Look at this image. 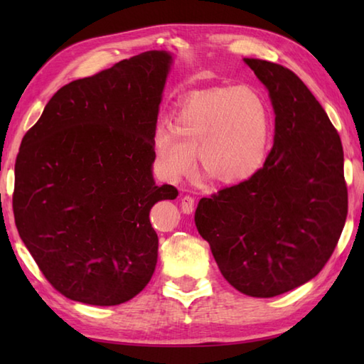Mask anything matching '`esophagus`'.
Returning a JSON list of instances; mask_svg holds the SVG:
<instances>
[{"label":"esophagus","mask_w":364,"mask_h":364,"mask_svg":"<svg viewBox=\"0 0 364 364\" xmlns=\"http://www.w3.org/2000/svg\"><path fill=\"white\" fill-rule=\"evenodd\" d=\"M194 205H196L194 197L184 196V197L181 198V210H183V213L191 214L192 211H194Z\"/></svg>","instance_id":"obj_1"}]
</instances>
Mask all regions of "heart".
I'll return each instance as SVG.
<instances>
[{
	"mask_svg": "<svg viewBox=\"0 0 364 364\" xmlns=\"http://www.w3.org/2000/svg\"><path fill=\"white\" fill-rule=\"evenodd\" d=\"M269 106L250 86L213 87L178 105L168 127L153 136L154 162L167 183H178L198 164L222 184L250 180L262 168L270 144Z\"/></svg>",
	"mask_w": 364,
	"mask_h": 364,
	"instance_id": "obj_1",
	"label": "heart"
}]
</instances>
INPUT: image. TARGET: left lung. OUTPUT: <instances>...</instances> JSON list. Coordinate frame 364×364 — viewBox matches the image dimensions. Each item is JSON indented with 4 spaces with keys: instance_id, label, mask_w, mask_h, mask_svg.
Here are the masks:
<instances>
[{
    "instance_id": "8db88e82",
    "label": "left lung",
    "mask_w": 364,
    "mask_h": 364,
    "mask_svg": "<svg viewBox=\"0 0 364 364\" xmlns=\"http://www.w3.org/2000/svg\"><path fill=\"white\" fill-rule=\"evenodd\" d=\"M244 63L269 90L274 146L250 180L202 198L200 236L225 280L250 297H275L318 275L347 218L344 153L318 100L289 68Z\"/></svg>"
}]
</instances>
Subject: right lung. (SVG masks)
<instances>
[{
  "mask_svg": "<svg viewBox=\"0 0 364 364\" xmlns=\"http://www.w3.org/2000/svg\"><path fill=\"white\" fill-rule=\"evenodd\" d=\"M172 65L145 51L60 87L15 161L14 218L56 291L112 306L141 292L158 261L150 210L178 191L153 180V136Z\"/></svg>",
  "mask_w": 364,
  "mask_h": 364,
  "instance_id": "1",
  "label": "right lung"
}]
</instances>
